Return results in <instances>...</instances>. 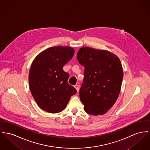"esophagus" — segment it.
<instances>
[{"label": "esophagus", "mask_w": 150, "mask_h": 150, "mask_svg": "<svg viewBox=\"0 0 150 150\" xmlns=\"http://www.w3.org/2000/svg\"><path fill=\"white\" fill-rule=\"evenodd\" d=\"M74 88H76V89L77 91V92H79V86L78 85H74Z\"/></svg>", "instance_id": "obj_1"}]
</instances>
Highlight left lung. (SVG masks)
<instances>
[{
    "mask_svg": "<svg viewBox=\"0 0 150 150\" xmlns=\"http://www.w3.org/2000/svg\"><path fill=\"white\" fill-rule=\"evenodd\" d=\"M77 59L84 67L80 90L84 110L93 115H103L118 98L123 73L120 59L108 50L80 48Z\"/></svg>",
    "mask_w": 150,
    "mask_h": 150,
    "instance_id": "obj_1",
    "label": "left lung"
}]
</instances>
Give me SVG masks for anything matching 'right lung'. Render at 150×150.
I'll list each match as a JSON object with an SVG mask.
<instances>
[{"mask_svg": "<svg viewBox=\"0 0 150 150\" xmlns=\"http://www.w3.org/2000/svg\"><path fill=\"white\" fill-rule=\"evenodd\" d=\"M71 47L56 46L42 51L33 61L29 73V86L36 102L50 113L64 110L76 89L68 83L69 73L62 68L73 57Z\"/></svg>", "mask_w": 150, "mask_h": 150, "instance_id": "obj_1", "label": "right lung"}]
</instances>
